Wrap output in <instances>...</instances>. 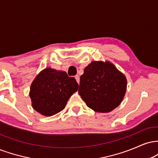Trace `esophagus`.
<instances>
[{
	"label": "esophagus",
	"instance_id": "1",
	"mask_svg": "<svg viewBox=\"0 0 158 158\" xmlns=\"http://www.w3.org/2000/svg\"><path fill=\"white\" fill-rule=\"evenodd\" d=\"M75 79H76V80H77L78 84H79V76H78V75L76 76Z\"/></svg>",
	"mask_w": 158,
	"mask_h": 158
}]
</instances>
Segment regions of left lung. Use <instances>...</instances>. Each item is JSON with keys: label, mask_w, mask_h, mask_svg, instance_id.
Wrapping results in <instances>:
<instances>
[{"label": "left lung", "mask_w": 158, "mask_h": 158, "mask_svg": "<svg viewBox=\"0 0 158 158\" xmlns=\"http://www.w3.org/2000/svg\"><path fill=\"white\" fill-rule=\"evenodd\" d=\"M126 88V76L111 62L93 61L81 76L79 94L94 111L108 113L119 106Z\"/></svg>", "instance_id": "1"}]
</instances>
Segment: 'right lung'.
I'll use <instances>...</instances> for the list:
<instances>
[{"label": "right lung", "instance_id": "1", "mask_svg": "<svg viewBox=\"0 0 158 158\" xmlns=\"http://www.w3.org/2000/svg\"><path fill=\"white\" fill-rule=\"evenodd\" d=\"M79 85L66 72L47 68L32 81L30 97L32 106L45 117L55 115L65 108L69 98L77 92Z\"/></svg>", "mask_w": 158, "mask_h": 158}]
</instances>
